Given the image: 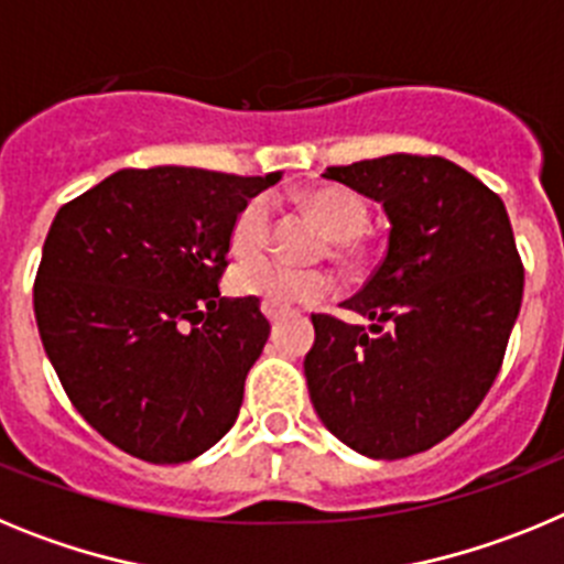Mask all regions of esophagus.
Here are the masks:
<instances>
[{
    "label": "esophagus",
    "mask_w": 564,
    "mask_h": 564,
    "mask_svg": "<svg viewBox=\"0 0 564 564\" xmlns=\"http://www.w3.org/2000/svg\"><path fill=\"white\" fill-rule=\"evenodd\" d=\"M262 313H265V318L271 322V325H276L279 318L285 316V311H282V307H273V305H262Z\"/></svg>",
    "instance_id": "obj_1"
}]
</instances>
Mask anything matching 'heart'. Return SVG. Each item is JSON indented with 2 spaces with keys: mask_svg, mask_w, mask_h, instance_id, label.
<instances>
[{
  "mask_svg": "<svg viewBox=\"0 0 564 564\" xmlns=\"http://www.w3.org/2000/svg\"><path fill=\"white\" fill-rule=\"evenodd\" d=\"M311 212L325 223L327 231L336 237V257L350 259L356 253V237L367 228L370 208L350 188L325 186L313 188L305 197ZM273 206L268 197H253L239 208L237 220L231 226V253L242 262L228 273V288L237 296L259 299L262 305L273 307H299L313 305L333 291V279L325 271H311V268H293L271 257L257 256L268 248L271 239Z\"/></svg>",
  "mask_w": 564,
  "mask_h": 564,
  "instance_id": "b5f03b06",
  "label": "heart"
}]
</instances>
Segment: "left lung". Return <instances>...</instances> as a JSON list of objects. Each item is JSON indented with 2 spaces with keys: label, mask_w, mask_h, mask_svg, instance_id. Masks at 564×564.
Returning a JSON list of instances; mask_svg holds the SVG:
<instances>
[{
  "label": "left lung",
  "mask_w": 564,
  "mask_h": 564,
  "mask_svg": "<svg viewBox=\"0 0 564 564\" xmlns=\"http://www.w3.org/2000/svg\"><path fill=\"white\" fill-rule=\"evenodd\" d=\"M322 177L381 203L390 242L370 282L341 302L370 325L313 316V410L358 455L401 460L468 421L500 372L522 305L502 200L446 158L387 154Z\"/></svg>",
  "instance_id": "8db88e82"
}]
</instances>
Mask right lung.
I'll return each instance as SVG.
<instances>
[{"label": "right lung", "instance_id": "obj_1", "mask_svg": "<svg viewBox=\"0 0 564 564\" xmlns=\"http://www.w3.org/2000/svg\"><path fill=\"white\" fill-rule=\"evenodd\" d=\"M121 169L58 208L33 288L39 336L84 421L127 455L186 463L234 426L271 325L220 296L231 226L279 183Z\"/></svg>", "mask_w": 564, "mask_h": 564}]
</instances>
